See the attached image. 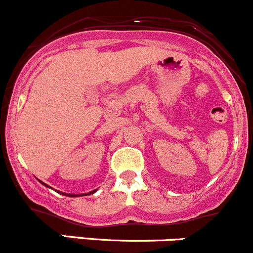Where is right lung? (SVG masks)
Returning a JSON list of instances; mask_svg holds the SVG:
<instances>
[{
  "mask_svg": "<svg viewBox=\"0 0 253 253\" xmlns=\"http://www.w3.org/2000/svg\"><path fill=\"white\" fill-rule=\"evenodd\" d=\"M44 184H45V183H44ZM45 186H46V184H45ZM94 192H96V191L91 192V193H94ZM65 196H67V194H65ZM81 196H84V194H81ZM84 196H86V194H84ZM69 197H76V196H74V194H69Z\"/></svg>",
  "mask_w": 253,
  "mask_h": 253,
  "instance_id": "add662e5",
  "label": "right lung"
}]
</instances>
